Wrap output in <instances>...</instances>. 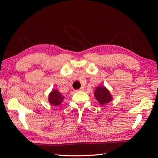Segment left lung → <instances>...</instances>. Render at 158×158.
<instances>
[{"mask_svg": "<svg viewBox=\"0 0 158 158\" xmlns=\"http://www.w3.org/2000/svg\"><path fill=\"white\" fill-rule=\"evenodd\" d=\"M64 96L58 89H53L48 96L49 102L53 106H60L63 102Z\"/></svg>", "mask_w": 158, "mask_h": 158, "instance_id": "1", "label": "left lung"}]
</instances>
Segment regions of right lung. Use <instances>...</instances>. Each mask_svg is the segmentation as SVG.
I'll list each match as a JSON object with an SVG mask.
<instances>
[{
    "label": "right lung",
    "mask_w": 158,
    "mask_h": 158,
    "mask_svg": "<svg viewBox=\"0 0 158 158\" xmlns=\"http://www.w3.org/2000/svg\"><path fill=\"white\" fill-rule=\"evenodd\" d=\"M94 97L100 105H106L109 103L113 100V96L110 93L109 90L105 86L99 85L96 87L94 92Z\"/></svg>",
    "instance_id": "right-lung-1"
}]
</instances>
